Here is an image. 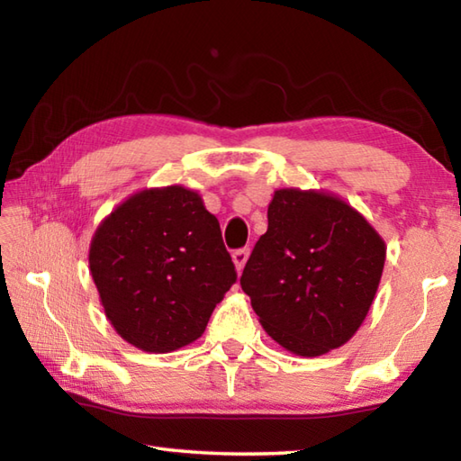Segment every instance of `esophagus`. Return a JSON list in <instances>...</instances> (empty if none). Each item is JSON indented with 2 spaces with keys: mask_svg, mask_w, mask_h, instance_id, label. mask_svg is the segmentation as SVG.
<instances>
[{
  "mask_svg": "<svg viewBox=\"0 0 461 461\" xmlns=\"http://www.w3.org/2000/svg\"><path fill=\"white\" fill-rule=\"evenodd\" d=\"M248 258H249V249H238V251H233L231 259H233V266H236L238 273H241L243 267H246Z\"/></svg>",
  "mask_w": 461,
  "mask_h": 461,
  "instance_id": "obj_1",
  "label": "esophagus"
}]
</instances>
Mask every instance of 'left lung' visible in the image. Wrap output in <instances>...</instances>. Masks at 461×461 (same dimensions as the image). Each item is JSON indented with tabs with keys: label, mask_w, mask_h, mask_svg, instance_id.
I'll return each instance as SVG.
<instances>
[{
	"label": "left lung",
	"mask_w": 461,
	"mask_h": 461,
	"mask_svg": "<svg viewBox=\"0 0 461 461\" xmlns=\"http://www.w3.org/2000/svg\"><path fill=\"white\" fill-rule=\"evenodd\" d=\"M241 276L261 327L297 357H321L365 322L386 243L358 210L325 190L279 188Z\"/></svg>",
	"instance_id": "8db88e82"
}]
</instances>
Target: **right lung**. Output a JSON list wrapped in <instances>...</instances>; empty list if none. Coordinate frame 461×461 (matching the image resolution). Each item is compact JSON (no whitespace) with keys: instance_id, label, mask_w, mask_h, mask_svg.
<instances>
[{"instance_id":"obj_1","label":"right lung","mask_w":461,"mask_h":461,"mask_svg":"<svg viewBox=\"0 0 461 461\" xmlns=\"http://www.w3.org/2000/svg\"><path fill=\"white\" fill-rule=\"evenodd\" d=\"M89 269L113 329L156 355L200 339L238 277L218 218L180 184L116 205L91 240Z\"/></svg>"}]
</instances>
